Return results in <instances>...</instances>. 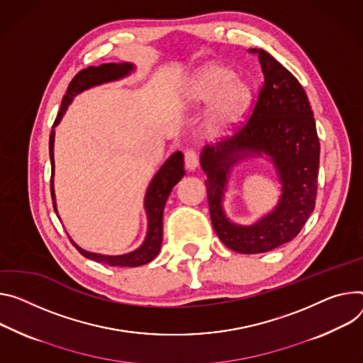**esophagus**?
<instances>
[{
  "instance_id": "obj_1",
  "label": "esophagus",
  "mask_w": 363,
  "mask_h": 363,
  "mask_svg": "<svg viewBox=\"0 0 363 363\" xmlns=\"http://www.w3.org/2000/svg\"><path fill=\"white\" fill-rule=\"evenodd\" d=\"M185 167L191 172L195 171L196 167H199V157H196V153L194 150L185 152Z\"/></svg>"
}]
</instances>
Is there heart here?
<instances>
[{
	"label": "heart",
	"instance_id": "obj_1",
	"mask_svg": "<svg viewBox=\"0 0 363 363\" xmlns=\"http://www.w3.org/2000/svg\"><path fill=\"white\" fill-rule=\"evenodd\" d=\"M253 100L252 88L235 72L220 63H207L184 86L182 101L196 108L215 101L207 114L206 127L213 136H225L245 121Z\"/></svg>",
	"mask_w": 363,
	"mask_h": 363
}]
</instances>
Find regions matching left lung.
<instances>
[{"instance_id": "1", "label": "left lung", "mask_w": 363, "mask_h": 363, "mask_svg": "<svg viewBox=\"0 0 363 363\" xmlns=\"http://www.w3.org/2000/svg\"><path fill=\"white\" fill-rule=\"evenodd\" d=\"M259 55L263 86L246 125L214 146H204L201 169L207 175L213 227L232 250L255 255L269 252L300 233L314 211L320 143L307 94L286 68L267 50ZM267 158L281 184L276 207L252 225H238L223 211L229 175L240 161Z\"/></svg>"}]
</instances>
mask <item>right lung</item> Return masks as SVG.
Returning a JSON list of instances; mask_svg holds the SVG:
<instances>
[{"label":"right lung","instance_id":"add662e5","mask_svg":"<svg viewBox=\"0 0 363 363\" xmlns=\"http://www.w3.org/2000/svg\"><path fill=\"white\" fill-rule=\"evenodd\" d=\"M136 67L130 62H121V63H104L100 65V67H89L86 69H82L75 75V78L71 81L67 94H65L60 110L57 113V117L55 120V124L50 131V139H49V155H50V163H52V179H50V192H52V200H53V207L57 214V207H56V195H55V184H53V177H55V127L60 123L63 118L65 113H67L69 104L74 101V98L78 94H82L84 91L120 81L125 77H128L131 72H135ZM185 169H184V155L181 152L172 153L167 160L162 163V167L157 169V172L153 175L152 181L147 185L146 194H145V211L147 217V230H146V236L142 245L131 250L128 253L123 255H103V253H95V252H88L78 246L69 236L72 245L78 249L81 255L85 257L106 263L108 267H128V268H136L142 267L145 263H149L153 260L162 246V235H163V210L164 204L168 201V196L172 191V188L184 178ZM59 217V214H57ZM60 218V217H59Z\"/></svg>","mask_w":363,"mask_h":363}]
</instances>
